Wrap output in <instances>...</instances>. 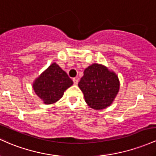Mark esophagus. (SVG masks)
Listing matches in <instances>:
<instances>
[{"label":"esophagus","instance_id":"34e87169","mask_svg":"<svg viewBox=\"0 0 156 156\" xmlns=\"http://www.w3.org/2000/svg\"><path fill=\"white\" fill-rule=\"evenodd\" d=\"M73 83H74V84H78V78H74L73 79Z\"/></svg>","mask_w":156,"mask_h":156}]
</instances>
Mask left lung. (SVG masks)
Segmentation results:
<instances>
[{"label": "left lung", "instance_id": "left-lung-1", "mask_svg": "<svg viewBox=\"0 0 156 156\" xmlns=\"http://www.w3.org/2000/svg\"><path fill=\"white\" fill-rule=\"evenodd\" d=\"M85 101L94 109H102L112 104L119 90L117 75L101 64H94L83 72L78 83Z\"/></svg>", "mask_w": 156, "mask_h": 156}]
</instances>
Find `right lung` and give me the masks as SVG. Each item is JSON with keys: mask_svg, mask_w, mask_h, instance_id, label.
I'll return each instance as SVG.
<instances>
[{"mask_svg": "<svg viewBox=\"0 0 156 156\" xmlns=\"http://www.w3.org/2000/svg\"><path fill=\"white\" fill-rule=\"evenodd\" d=\"M73 81L58 65L53 63L35 80L33 89L47 104L58 101Z\"/></svg>", "mask_w": 156, "mask_h": 156, "instance_id": "add662e5", "label": "right lung"}]
</instances>
